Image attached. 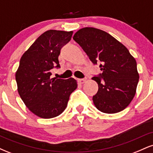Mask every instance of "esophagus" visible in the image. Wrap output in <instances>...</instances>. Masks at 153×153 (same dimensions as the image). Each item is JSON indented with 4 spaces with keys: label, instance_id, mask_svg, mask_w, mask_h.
Returning a JSON list of instances; mask_svg holds the SVG:
<instances>
[{
    "label": "esophagus",
    "instance_id": "obj_1",
    "mask_svg": "<svg viewBox=\"0 0 153 153\" xmlns=\"http://www.w3.org/2000/svg\"><path fill=\"white\" fill-rule=\"evenodd\" d=\"M85 81H86V79L85 78H82V79H78V82H79V83L80 84H82L84 83Z\"/></svg>",
    "mask_w": 153,
    "mask_h": 153
}]
</instances>
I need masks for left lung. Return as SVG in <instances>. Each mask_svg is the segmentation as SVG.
<instances>
[{"label": "left lung", "mask_w": 153, "mask_h": 153, "mask_svg": "<svg viewBox=\"0 0 153 153\" xmlns=\"http://www.w3.org/2000/svg\"><path fill=\"white\" fill-rule=\"evenodd\" d=\"M73 39L93 64H100L102 73L92 78L99 85L97 94L93 96L96 108L106 114L124 110L134 98L139 81L135 59L111 35L96 28H82Z\"/></svg>", "instance_id": "left-lung-1"}]
</instances>
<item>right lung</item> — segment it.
Here are the masks:
<instances>
[{
  "instance_id": "add662e5",
  "label": "right lung",
  "mask_w": 153,
  "mask_h": 153,
  "mask_svg": "<svg viewBox=\"0 0 153 153\" xmlns=\"http://www.w3.org/2000/svg\"><path fill=\"white\" fill-rule=\"evenodd\" d=\"M72 35L73 31H45L20 59L16 73L18 92L26 107L39 117L50 119L62 114L78 86L73 78H51L52 70L60 68V50Z\"/></svg>"
}]
</instances>
